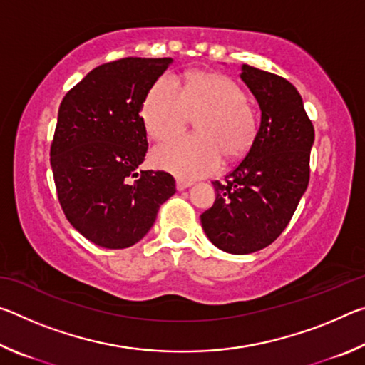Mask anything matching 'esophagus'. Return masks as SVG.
Masks as SVG:
<instances>
[{"mask_svg": "<svg viewBox=\"0 0 365 365\" xmlns=\"http://www.w3.org/2000/svg\"><path fill=\"white\" fill-rule=\"evenodd\" d=\"M191 185H193V182L191 180H185V178H177V190H187L190 188Z\"/></svg>", "mask_w": 365, "mask_h": 365, "instance_id": "34e87169", "label": "esophagus"}]
</instances>
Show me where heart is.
Returning <instances> with one entry per match:
<instances>
[{
  "label": "heart",
  "mask_w": 365,
  "mask_h": 365,
  "mask_svg": "<svg viewBox=\"0 0 365 365\" xmlns=\"http://www.w3.org/2000/svg\"><path fill=\"white\" fill-rule=\"evenodd\" d=\"M195 137H180L153 153L158 168L178 177L212 174L222 156L238 159L251 150L257 135V114L237 82L222 73L191 72L178 88L160 77L145 98L141 117L150 137L163 141L175 137L195 119Z\"/></svg>",
  "instance_id": "b5f03b06"
}]
</instances>
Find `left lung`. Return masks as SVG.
I'll list each match as a JSON object with an SVG mask.
<instances>
[{
  "label": "left lung",
  "instance_id": "obj_1",
  "mask_svg": "<svg viewBox=\"0 0 365 365\" xmlns=\"http://www.w3.org/2000/svg\"><path fill=\"white\" fill-rule=\"evenodd\" d=\"M240 77L256 98L261 123L225 182H212L215 201L201 214V225L219 250L250 255L280 237L304 195L314 125L287 78L246 64Z\"/></svg>",
  "mask_w": 365,
  "mask_h": 365
}]
</instances>
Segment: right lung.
I'll use <instances>...</instances> for the list:
<instances>
[{
  "mask_svg": "<svg viewBox=\"0 0 365 365\" xmlns=\"http://www.w3.org/2000/svg\"><path fill=\"white\" fill-rule=\"evenodd\" d=\"M170 64V58H123L98 66L59 106L49 160L61 207L101 248L138 243L175 193L168 172L138 170L148 151L141 108Z\"/></svg>",
  "mask_w": 365,
  "mask_h": 365,
  "instance_id": "add662e5",
  "label": "right lung"
}]
</instances>
